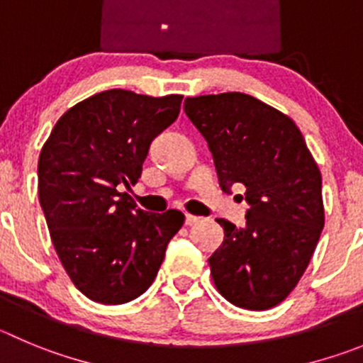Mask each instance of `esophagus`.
<instances>
[{"instance_id": "34e87169", "label": "esophagus", "mask_w": 363, "mask_h": 363, "mask_svg": "<svg viewBox=\"0 0 363 363\" xmlns=\"http://www.w3.org/2000/svg\"><path fill=\"white\" fill-rule=\"evenodd\" d=\"M201 222V216L195 215H186V225H195V223Z\"/></svg>"}]
</instances>
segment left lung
Here are the masks:
<instances>
[{
  "label": "left lung",
  "mask_w": 363,
  "mask_h": 363,
  "mask_svg": "<svg viewBox=\"0 0 363 363\" xmlns=\"http://www.w3.org/2000/svg\"><path fill=\"white\" fill-rule=\"evenodd\" d=\"M184 113L208 141L222 189H247L245 225L216 220L213 281L235 306L269 310L292 292L323 233L319 166L297 125L250 94L186 98Z\"/></svg>",
  "instance_id": "1"
}]
</instances>
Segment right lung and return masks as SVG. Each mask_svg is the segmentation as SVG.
<instances>
[{
    "label": "right lung",
    "instance_id": "add662e5",
    "mask_svg": "<svg viewBox=\"0 0 363 363\" xmlns=\"http://www.w3.org/2000/svg\"><path fill=\"white\" fill-rule=\"evenodd\" d=\"M181 101L101 91L62 114L40 150L39 202L53 247L94 303L123 304L147 292L184 223L177 209L143 211L121 193L141 177L152 141L177 120Z\"/></svg>",
    "mask_w": 363,
    "mask_h": 363
}]
</instances>
